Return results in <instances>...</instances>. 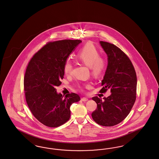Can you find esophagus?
I'll use <instances>...</instances> for the list:
<instances>
[{
    "label": "esophagus",
    "mask_w": 159,
    "mask_h": 159,
    "mask_svg": "<svg viewBox=\"0 0 159 159\" xmlns=\"http://www.w3.org/2000/svg\"><path fill=\"white\" fill-rule=\"evenodd\" d=\"M81 100H82L83 102H87V101L89 100V98H87V97H83V98H81Z\"/></svg>",
    "instance_id": "1"
}]
</instances>
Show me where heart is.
<instances>
[{
    "instance_id": "heart-1",
    "label": "heart",
    "mask_w": 159,
    "mask_h": 159,
    "mask_svg": "<svg viewBox=\"0 0 159 159\" xmlns=\"http://www.w3.org/2000/svg\"><path fill=\"white\" fill-rule=\"evenodd\" d=\"M77 59L80 62L90 68L91 74L94 76L101 75L106 67V62L100 56L98 50L91 43L86 44L77 55ZM72 70L71 62L67 61L63 67L66 75H70Z\"/></svg>"
}]
</instances>
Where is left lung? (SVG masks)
I'll list each match as a JSON object with an SVG mask.
<instances>
[{
    "label": "left lung",
    "instance_id": "obj_1",
    "mask_svg": "<svg viewBox=\"0 0 159 159\" xmlns=\"http://www.w3.org/2000/svg\"><path fill=\"white\" fill-rule=\"evenodd\" d=\"M100 44L107 56L101 91L110 89L111 94L103 100L92 98L97 107L91 116L98 124L112 126L124 120L131 110L136 99L137 80L131 61L124 52L107 42L100 41Z\"/></svg>",
    "mask_w": 159,
    "mask_h": 159
}]
</instances>
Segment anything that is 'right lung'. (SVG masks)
<instances>
[{"mask_svg":"<svg viewBox=\"0 0 159 159\" xmlns=\"http://www.w3.org/2000/svg\"><path fill=\"white\" fill-rule=\"evenodd\" d=\"M81 42L63 40L48 43L28 65L24 80L27 103L34 116L48 127L66 122L70 116V105L80 100L75 93L62 96L56 87L62 84L65 62Z\"/></svg>","mask_w":159,"mask_h":159,"instance_id":"add662e5","label":"right lung"}]
</instances>
